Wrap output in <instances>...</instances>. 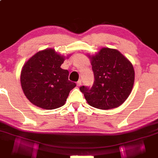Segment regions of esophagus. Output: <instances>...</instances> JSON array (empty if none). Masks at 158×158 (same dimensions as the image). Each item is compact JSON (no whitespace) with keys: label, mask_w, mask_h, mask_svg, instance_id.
<instances>
[{"label":"esophagus","mask_w":158,"mask_h":158,"mask_svg":"<svg viewBox=\"0 0 158 158\" xmlns=\"http://www.w3.org/2000/svg\"><path fill=\"white\" fill-rule=\"evenodd\" d=\"M81 84H82V82H81V80H79L78 81H77V86H80L81 85Z\"/></svg>","instance_id":"esophagus-1"}]
</instances>
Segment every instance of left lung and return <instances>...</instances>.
Wrapping results in <instances>:
<instances>
[{
    "label": "left lung",
    "instance_id": "8db88e82",
    "mask_svg": "<svg viewBox=\"0 0 158 158\" xmlns=\"http://www.w3.org/2000/svg\"><path fill=\"white\" fill-rule=\"evenodd\" d=\"M90 59L95 81L91 88L81 86L87 103L109 110L118 107L130 95L135 81L132 63L116 49L103 48Z\"/></svg>",
    "mask_w": 158,
    "mask_h": 158
}]
</instances>
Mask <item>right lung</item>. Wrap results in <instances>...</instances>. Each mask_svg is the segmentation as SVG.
I'll return each mask as SVG.
<instances>
[{"label": "right lung", "mask_w": 158, "mask_h": 158, "mask_svg": "<svg viewBox=\"0 0 158 158\" xmlns=\"http://www.w3.org/2000/svg\"><path fill=\"white\" fill-rule=\"evenodd\" d=\"M48 48L37 52L23 65L20 84L26 98L36 106L52 110L64 105L76 84L69 81V72L61 68L69 58Z\"/></svg>", "instance_id": "add662e5"}]
</instances>
